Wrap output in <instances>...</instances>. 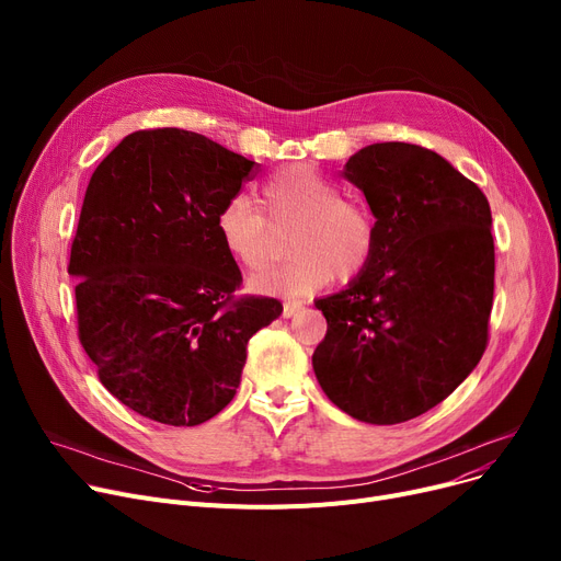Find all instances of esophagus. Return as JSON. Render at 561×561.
<instances>
[{
	"mask_svg": "<svg viewBox=\"0 0 561 561\" xmlns=\"http://www.w3.org/2000/svg\"><path fill=\"white\" fill-rule=\"evenodd\" d=\"M302 309H305V302H300V300H288V302H284V318L298 316Z\"/></svg>",
	"mask_w": 561,
	"mask_h": 561,
	"instance_id": "1",
	"label": "esophagus"
}]
</instances>
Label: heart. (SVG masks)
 <instances>
[{"instance_id":"obj_1","label":"heart","mask_w":561,"mask_h":561,"mask_svg":"<svg viewBox=\"0 0 561 561\" xmlns=\"http://www.w3.org/2000/svg\"><path fill=\"white\" fill-rule=\"evenodd\" d=\"M261 206L273 222L296 220L284 263L250 277L252 290L275 298H302L332 275L355 279L377 248V218L370 206L339 195V186L311 165H288L261 184ZM222 250L248 271L268 261L271 239L259 206L243 193L231 195L216 216Z\"/></svg>"}]
</instances>
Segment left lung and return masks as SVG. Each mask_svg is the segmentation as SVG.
Listing matches in <instances>:
<instances>
[{
	"mask_svg": "<svg viewBox=\"0 0 561 561\" xmlns=\"http://www.w3.org/2000/svg\"><path fill=\"white\" fill-rule=\"evenodd\" d=\"M343 176L377 218L366 268L316 307L313 352L325 396L347 416L396 425L444 402L489 341L495 252L484 193L421 145L375 142Z\"/></svg>",
	"mask_w": 561,
	"mask_h": 561,
	"instance_id": "obj_1",
	"label": "left lung"
}]
</instances>
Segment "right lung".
<instances>
[{"instance_id": "right-lung-1", "label": "right lung", "mask_w": 561, "mask_h": 561, "mask_svg": "<svg viewBox=\"0 0 561 561\" xmlns=\"http://www.w3.org/2000/svg\"><path fill=\"white\" fill-rule=\"evenodd\" d=\"M256 163L202 134L134 131L88 182L68 273L79 341L104 389L136 414L193 427L241 385L248 341L282 313L236 298L243 277L216 233Z\"/></svg>"}]
</instances>
